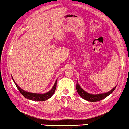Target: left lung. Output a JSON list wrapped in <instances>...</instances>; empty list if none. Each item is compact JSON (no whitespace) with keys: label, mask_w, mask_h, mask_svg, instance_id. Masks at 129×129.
Here are the masks:
<instances>
[{"label":"left lung","mask_w":129,"mask_h":129,"mask_svg":"<svg viewBox=\"0 0 129 129\" xmlns=\"http://www.w3.org/2000/svg\"><path fill=\"white\" fill-rule=\"evenodd\" d=\"M116 86L107 93L99 94H91L83 90L80 87V85H79L77 82L76 84V90L78 94L80 95L83 99L90 102H98L99 101V100L103 99H105V98L108 96L109 95H110L111 93H112L113 91L114 90V89H116Z\"/></svg>","instance_id":"8db88e82"}]
</instances>
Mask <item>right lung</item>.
I'll use <instances>...</instances> for the list:
<instances>
[{"label": "right lung", "mask_w": 129, "mask_h": 129, "mask_svg": "<svg viewBox=\"0 0 129 129\" xmlns=\"http://www.w3.org/2000/svg\"><path fill=\"white\" fill-rule=\"evenodd\" d=\"M13 82H15L14 80H13ZM15 84H16V86L17 88L18 89L21 94H22L24 98L29 99L31 100H35V101H44V100H47L48 99L51 98V97L53 95L54 91L56 90V86H57V80L56 81L55 83L54 84V86L53 87L52 90H51L50 91H48L47 93H45V94H36V93H31L27 92V91H24L23 90L20 89V87H19V86L17 85L15 82Z\"/></svg>", "instance_id": "right-lung-1"}]
</instances>
